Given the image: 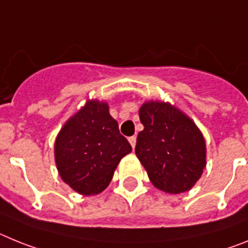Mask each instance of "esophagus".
I'll return each mask as SVG.
<instances>
[{
    "label": "esophagus",
    "instance_id": "1",
    "mask_svg": "<svg viewBox=\"0 0 248 248\" xmlns=\"http://www.w3.org/2000/svg\"><path fill=\"white\" fill-rule=\"evenodd\" d=\"M128 142H130V143H131L132 148H135V146H136V136L128 137Z\"/></svg>",
    "mask_w": 248,
    "mask_h": 248
}]
</instances>
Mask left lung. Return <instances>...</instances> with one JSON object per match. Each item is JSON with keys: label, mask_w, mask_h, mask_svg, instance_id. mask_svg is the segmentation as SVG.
Listing matches in <instances>:
<instances>
[{"label": "left lung", "mask_w": 248, "mask_h": 248, "mask_svg": "<svg viewBox=\"0 0 248 248\" xmlns=\"http://www.w3.org/2000/svg\"><path fill=\"white\" fill-rule=\"evenodd\" d=\"M137 158L156 188L177 195L189 191L206 169V141L192 118L170 102L146 101L139 111Z\"/></svg>", "instance_id": "8db88e82"}]
</instances>
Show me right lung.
<instances>
[{
    "instance_id": "add662e5",
    "label": "right lung",
    "mask_w": 248,
    "mask_h": 248,
    "mask_svg": "<svg viewBox=\"0 0 248 248\" xmlns=\"http://www.w3.org/2000/svg\"><path fill=\"white\" fill-rule=\"evenodd\" d=\"M132 147L109 115L106 101L87 100L64 122L55 141L60 177L79 195H98Z\"/></svg>"
}]
</instances>
